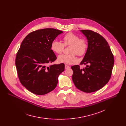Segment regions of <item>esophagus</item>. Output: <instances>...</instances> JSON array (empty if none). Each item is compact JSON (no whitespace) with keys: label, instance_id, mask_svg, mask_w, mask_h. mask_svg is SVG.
Wrapping results in <instances>:
<instances>
[{"label":"esophagus","instance_id":"obj_1","mask_svg":"<svg viewBox=\"0 0 126 126\" xmlns=\"http://www.w3.org/2000/svg\"><path fill=\"white\" fill-rule=\"evenodd\" d=\"M70 68L69 66H68V65H67L66 64L65 65V69H68V68Z\"/></svg>","mask_w":126,"mask_h":126}]
</instances>
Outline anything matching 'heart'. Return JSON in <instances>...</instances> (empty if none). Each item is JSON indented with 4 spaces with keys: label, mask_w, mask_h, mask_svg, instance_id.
<instances>
[{
    "label": "heart",
    "mask_w": 126,
    "mask_h": 126,
    "mask_svg": "<svg viewBox=\"0 0 126 126\" xmlns=\"http://www.w3.org/2000/svg\"><path fill=\"white\" fill-rule=\"evenodd\" d=\"M63 43L54 40L51 44V49L57 54L61 53L64 46H70L69 54H62L58 56V61L60 63L71 64L77 62L76 54L79 56H84L87 50L88 44L86 40L71 32L66 33L63 37Z\"/></svg>",
    "instance_id": "1"
}]
</instances>
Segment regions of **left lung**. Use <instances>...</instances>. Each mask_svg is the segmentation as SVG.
<instances>
[{
  "mask_svg": "<svg viewBox=\"0 0 126 126\" xmlns=\"http://www.w3.org/2000/svg\"><path fill=\"white\" fill-rule=\"evenodd\" d=\"M88 40V48L80 64H87L80 69L71 66L72 80L76 87L85 93L100 89L109 81L114 64V57L107 41L91 30H81Z\"/></svg>",
  "mask_w": 126,
  "mask_h": 126,
  "instance_id": "8db88e82",
  "label": "left lung"
}]
</instances>
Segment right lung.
Wrapping results in <instances>:
<instances>
[{"label":"right lung","mask_w":126,"mask_h":126,"mask_svg":"<svg viewBox=\"0 0 126 126\" xmlns=\"http://www.w3.org/2000/svg\"><path fill=\"white\" fill-rule=\"evenodd\" d=\"M63 32L55 29L38 30L29 33L22 41L16 58V65L21 84L31 92L43 95L56 88L64 64H48L56 56L51 44Z\"/></svg>","instance_id":"obj_1"}]
</instances>
